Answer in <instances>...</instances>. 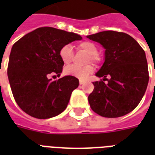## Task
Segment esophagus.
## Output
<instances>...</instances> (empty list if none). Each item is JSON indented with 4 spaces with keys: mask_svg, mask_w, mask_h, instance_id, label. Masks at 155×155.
Masks as SVG:
<instances>
[{
    "mask_svg": "<svg viewBox=\"0 0 155 155\" xmlns=\"http://www.w3.org/2000/svg\"><path fill=\"white\" fill-rule=\"evenodd\" d=\"M84 83V80H80V84H83Z\"/></svg>",
    "mask_w": 155,
    "mask_h": 155,
    "instance_id": "esophagus-1",
    "label": "esophagus"
}]
</instances>
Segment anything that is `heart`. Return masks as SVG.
Returning <instances> with one entry per match:
<instances>
[{
	"instance_id": "obj_1",
	"label": "heart",
	"mask_w": 155,
	"mask_h": 155,
	"mask_svg": "<svg viewBox=\"0 0 155 155\" xmlns=\"http://www.w3.org/2000/svg\"><path fill=\"white\" fill-rule=\"evenodd\" d=\"M77 48L80 51H84L88 54L87 63L92 62L94 63H99L101 62V57L97 54L98 49L93 42L90 41H83L77 45ZM59 57L63 63L69 64L72 62L74 58V51L70 45H65L60 48L58 52ZM94 71V67L92 64H87L84 67L77 65L68 66L65 68L64 72L66 75H71L80 80H85L87 76L92 74Z\"/></svg>"
}]
</instances>
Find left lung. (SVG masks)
Instances as JSON below:
<instances>
[{
	"instance_id": "8db88e82",
	"label": "left lung",
	"mask_w": 155,
	"mask_h": 155,
	"mask_svg": "<svg viewBox=\"0 0 155 155\" xmlns=\"http://www.w3.org/2000/svg\"><path fill=\"white\" fill-rule=\"evenodd\" d=\"M105 49V60L94 89L87 99L95 113L104 117H119L134 109L145 94L149 71L144 50L127 34L106 30L88 35ZM110 77L107 79V76ZM104 81H107L104 83Z\"/></svg>"
}]
</instances>
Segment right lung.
I'll list each match as a JSON object with an SVG mask.
<instances>
[{"instance_id":"obj_1","label":"right lung","mask_w":155,"mask_h":155,"mask_svg":"<svg viewBox=\"0 0 155 155\" xmlns=\"http://www.w3.org/2000/svg\"><path fill=\"white\" fill-rule=\"evenodd\" d=\"M81 38L74 33L46 26L13 44L7 69L8 81L16 103L28 115L47 119L65 110L79 80L67 75L52 80L49 76L60 75L63 71L61 47Z\"/></svg>"}]
</instances>
